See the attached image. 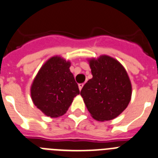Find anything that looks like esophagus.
Instances as JSON below:
<instances>
[{"mask_svg": "<svg viewBox=\"0 0 158 158\" xmlns=\"http://www.w3.org/2000/svg\"><path fill=\"white\" fill-rule=\"evenodd\" d=\"M83 85H84V83H80V84H78V87H79V89H80V90H81Z\"/></svg>", "mask_w": 158, "mask_h": 158, "instance_id": "34e87169", "label": "esophagus"}]
</instances>
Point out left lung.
I'll return each instance as SVG.
<instances>
[{"instance_id":"left-lung-1","label":"left lung","mask_w":158,"mask_h":158,"mask_svg":"<svg viewBox=\"0 0 158 158\" xmlns=\"http://www.w3.org/2000/svg\"><path fill=\"white\" fill-rule=\"evenodd\" d=\"M89 66L93 78L81 90L89 112L98 121L116 118L131 100V85L127 72L118 61L108 56L92 59Z\"/></svg>"}]
</instances>
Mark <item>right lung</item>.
<instances>
[{"label": "right lung", "instance_id": "obj_1", "mask_svg": "<svg viewBox=\"0 0 158 158\" xmlns=\"http://www.w3.org/2000/svg\"><path fill=\"white\" fill-rule=\"evenodd\" d=\"M70 65L69 61L61 57H52L35 77L31 89L32 101L47 116L56 118L64 114L80 94Z\"/></svg>", "mask_w": 158, "mask_h": 158}]
</instances>
